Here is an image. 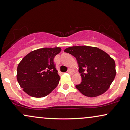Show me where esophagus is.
<instances>
[{"label":"esophagus","mask_w":130,"mask_h":130,"mask_svg":"<svg viewBox=\"0 0 130 130\" xmlns=\"http://www.w3.org/2000/svg\"><path fill=\"white\" fill-rule=\"evenodd\" d=\"M68 72L70 75H73V71L72 69H69L68 70Z\"/></svg>","instance_id":"obj_1"}]
</instances>
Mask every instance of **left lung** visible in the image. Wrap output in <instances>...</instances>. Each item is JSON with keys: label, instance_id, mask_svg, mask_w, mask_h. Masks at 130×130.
Here are the masks:
<instances>
[{"label": "left lung", "instance_id": "left-lung-1", "mask_svg": "<svg viewBox=\"0 0 130 130\" xmlns=\"http://www.w3.org/2000/svg\"><path fill=\"white\" fill-rule=\"evenodd\" d=\"M64 52L76 58L82 81L76 85L81 93L96 97L105 93L116 76L115 60L104 51L88 46H72Z\"/></svg>", "mask_w": 130, "mask_h": 130}]
</instances>
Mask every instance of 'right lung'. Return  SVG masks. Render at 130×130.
<instances>
[{"label": "right lung", "instance_id": "right-lung-1", "mask_svg": "<svg viewBox=\"0 0 130 130\" xmlns=\"http://www.w3.org/2000/svg\"><path fill=\"white\" fill-rule=\"evenodd\" d=\"M60 47H44L29 53L17 66V79L23 91L29 96H47L58 84L60 77L54 64V57Z\"/></svg>", "mask_w": 130, "mask_h": 130}]
</instances>
